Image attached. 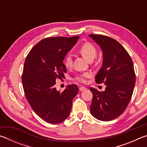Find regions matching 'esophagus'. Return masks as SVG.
Instances as JSON below:
<instances>
[{"mask_svg": "<svg viewBox=\"0 0 147 147\" xmlns=\"http://www.w3.org/2000/svg\"><path fill=\"white\" fill-rule=\"evenodd\" d=\"M79 89H80V91H85L86 89V88H85V87L82 86V87H80V88H79Z\"/></svg>", "mask_w": 147, "mask_h": 147, "instance_id": "esophagus-1", "label": "esophagus"}]
</instances>
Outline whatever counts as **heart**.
<instances>
[{
	"mask_svg": "<svg viewBox=\"0 0 147 147\" xmlns=\"http://www.w3.org/2000/svg\"><path fill=\"white\" fill-rule=\"evenodd\" d=\"M78 53L82 56L86 60L88 61H92L95 58L96 56V48L94 47L93 44L90 43H85L82 45H81L80 47L78 49ZM63 63L65 66L67 68L71 67L72 65H73V60L70 55H67L65 57ZM92 76V74L89 72L84 73L83 74H79L77 76L75 80L76 81L81 82H85L86 79L90 78Z\"/></svg>",
	"mask_w": 147,
	"mask_h": 147,
	"instance_id": "b5f03b06",
	"label": "heart"
}]
</instances>
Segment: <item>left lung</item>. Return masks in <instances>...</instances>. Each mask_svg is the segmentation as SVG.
I'll use <instances>...</instances> for the list:
<instances>
[{
    "label": "left lung",
    "instance_id": "8db88e82",
    "mask_svg": "<svg viewBox=\"0 0 147 147\" xmlns=\"http://www.w3.org/2000/svg\"><path fill=\"white\" fill-rule=\"evenodd\" d=\"M102 51V66L96 75V83H104L105 91L90 88L93 100L91 115L102 121L118 117L125 110L132 96L136 84L133 61L117 41L102 35L89 36Z\"/></svg>",
    "mask_w": 147,
    "mask_h": 147
}]
</instances>
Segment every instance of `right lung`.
Wrapping results in <instances>:
<instances>
[{"label":"right lung","mask_w":147,"mask_h":147,"mask_svg":"<svg viewBox=\"0 0 147 147\" xmlns=\"http://www.w3.org/2000/svg\"><path fill=\"white\" fill-rule=\"evenodd\" d=\"M79 38L44 39L31 49L24 61L22 83L26 98L34 112L49 123H60L68 117L78 93L76 84L67 86L61 93L54 85L57 78H64L67 71L63 61Z\"/></svg>","instance_id":"add662e5"}]
</instances>
